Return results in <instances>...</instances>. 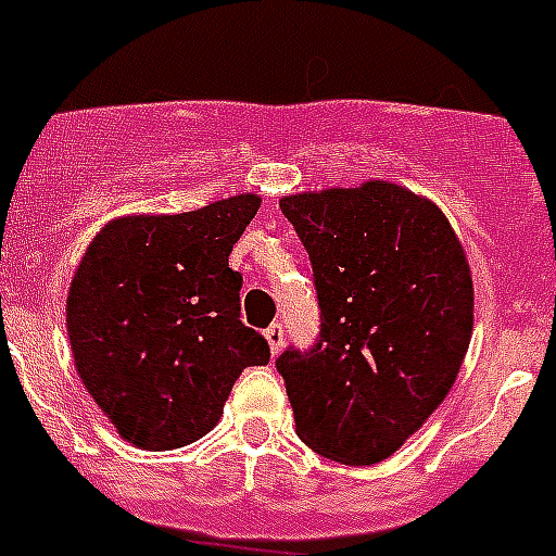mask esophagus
<instances>
[{
  "mask_svg": "<svg viewBox=\"0 0 556 556\" xmlns=\"http://www.w3.org/2000/svg\"><path fill=\"white\" fill-rule=\"evenodd\" d=\"M264 339H267L269 353H273V356H278V353H281V348H283V326H281V323H273V326L264 331Z\"/></svg>",
  "mask_w": 556,
  "mask_h": 556,
  "instance_id": "esophagus-1",
  "label": "esophagus"
}]
</instances>
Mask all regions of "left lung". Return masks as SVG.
<instances>
[{
    "instance_id": "1",
    "label": "left lung",
    "mask_w": 556,
    "mask_h": 556,
    "mask_svg": "<svg viewBox=\"0 0 556 556\" xmlns=\"http://www.w3.org/2000/svg\"><path fill=\"white\" fill-rule=\"evenodd\" d=\"M312 258L323 331L287 351L298 437L342 465H376L434 415L473 337L468 253L434 200L392 180L281 198Z\"/></svg>"
}]
</instances>
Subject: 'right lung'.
I'll return each mask as SVG.
<instances>
[{
	"label": "right lung",
	"instance_id": "add662e5",
	"mask_svg": "<svg viewBox=\"0 0 556 556\" xmlns=\"http://www.w3.org/2000/svg\"><path fill=\"white\" fill-rule=\"evenodd\" d=\"M262 205L253 191L184 214L102 225L66 294V331L86 390L127 443L172 451L208 434L244 367L267 365L239 320L228 255Z\"/></svg>",
	"mask_w": 556,
	"mask_h": 556
}]
</instances>
